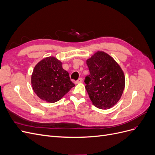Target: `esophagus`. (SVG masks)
I'll list each match as a JSON object with an SVG mask.
<instances>
[{
    "label": "esophagus",
    "mask_w": 155,
    "mask_h": 155,
    "mask_svg": "<svg viewBox=\"0 0 155 155\" xmlns=\"http://www.w3.org/2000/svg\"><path fill=\"white\" fill-rule=\"evenodd\" d=\"M83 82V79L81 78H79L77 81H75V83L76 84H78V83H82Z\"/></svg>",
    "instance_id": "34e87169"
}]
</instances>
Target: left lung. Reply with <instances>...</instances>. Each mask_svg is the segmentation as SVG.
<instances>
[{"mask_svg":"<svg viewBox=\"0 0 155 155\" xmlns=\"http://www.w3.org/2000/svg\"><path fill=\"white\" fill-rule=\"evenodd\" d=\"M90 74L85 88L93 105L110 109L120 100L125 84L124 73L116 61L104 51H98L87 60Z\"/></svg>","mask_w":155,"mask_h":155,"instance_id":"1","label":"left lung"}]
</instances>
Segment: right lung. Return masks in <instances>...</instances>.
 Instances as JSON below:
<instances>
[{
  "mask_svg": "<svg viewBox=\"0 0 155 155\" xmlns=\"http://www.w3.org/2000/svg\"><path fill=\"white\" fill-rule=\"evenodd\" d=\"M32 88L40 99L46 102L58 101L75 86L62 63L55 57L46 58L34 67L31 78Z\"/></svg>",
  "mask_w": 155,
  "mask_h": 155,
  "instance_id": "add662e5",
  "label": "right lung"
}]
</instances>
